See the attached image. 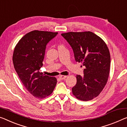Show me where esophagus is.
<instances>
[{"label": "esophagus", "mask_w": 127, "mask_h": 127, "mask_svg": "<svg viewBox=\"0 0 127 127\" xmlns=\"http://www.w3.org/2000/svg\"><path fill=\"white\" fill-rule=\"evenodd\" d=\"M66 77H67V76H66V75H60L59 76L60 79H61V80L65 79Z\"/></svg>", "instance_id": "1"}]
</instances>
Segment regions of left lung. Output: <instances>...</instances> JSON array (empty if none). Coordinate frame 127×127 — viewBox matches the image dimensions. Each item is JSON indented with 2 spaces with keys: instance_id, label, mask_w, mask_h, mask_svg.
Here are the masks:
<instances>
[{
  "instance_id": "1",
  "label": "left lung",
  "mask_w": 127,
  "mask_h": 127,
  "mask_svg": "<svg viewBox=\"0 0 127 127\" xmlns=\"http://www.w3.org/2000/svg\"><path fill=\"white\" fill-rule=\"evenodd\" d=\"M61 35L73 49L76 62L85 67L83 77H76L73 94L81 100H92L100 94L108 81L111 62L108 46L100 37L90 31Z\"/></svg>"
}]
</instances>
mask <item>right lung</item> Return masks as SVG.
<instances>
[{
	"instance_id": "1",
	"label": "right lung",
	"mask_w": 127,
	"mask_h": 127,
	"mask_svg": "<svg viewBox=\"0 0 127 127\" xmlns=\"http://www.w3.org/2000/svg\"><path fill=\"white\" fill-rule=\"evenodd\" d=\"M58 32L35 30L21 38L14 49L13 63L21 82L34 97L42 99L50 95L57 79L43 75L39 70L43 65L46 45Z\"/></svg>"
}]
</instances>
